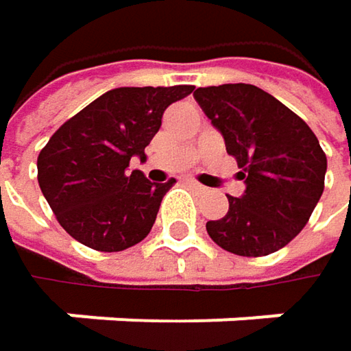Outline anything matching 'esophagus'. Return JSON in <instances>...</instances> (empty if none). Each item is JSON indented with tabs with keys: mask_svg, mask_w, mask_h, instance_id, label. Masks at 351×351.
<instances>
[{
	"mask_svg": "<svg viewBox=\"0 0 351 351\" xmlns=\"http://www.w3.org/2000/svg\"><path fill=\"white\" fill-rule=\"evenodd\" d=\"M186 184H189L191 189H195L197 193H207V189H205L203 184H199L197 180H193V178H189V180H186Z\"/></svg>",
	"mask_w": 351,
	"mask_h": 351,
	"instance_id": "1",
	"label": "esophagus"
}]
</instances>
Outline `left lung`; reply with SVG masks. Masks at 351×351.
<instances>
[{
	"mask_svg": "<svg viewBox=\"0 0 351 351\" xmlns=\"http://www.w3.org/2000/svg\"><path fill=\"white\" fill-rule=\"evenodd\" d=\"M193 97L221 132L245 182L242 197H228V213L207 221L209 238L247 258L285 247L307 226L325 186L327 158L313 130L254 85L199 87Z\"/></svg>",
	"mask_w": 351,
	"mask_h": 351,
	"instance_id": "8db88e82",
	"label": "left lung"
}]
</instances>
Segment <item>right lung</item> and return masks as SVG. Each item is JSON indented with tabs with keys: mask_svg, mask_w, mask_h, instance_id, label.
<instances>
[{
	"mask_svg": "<svg viewBox=\"0 0 351 351\" xmlns=\"http://www.w3.org/2000/svg\"><path fill=\"white\" fill-rule=\"evenodd\" d=\"M193 85L111 89L66 119L38 154V184L69 236L97 252H121L152 230L175 184L130 171L156 136L165 109Z\"/></svg>",
	"mask_w": 351,
	"mask_h": 351,
	"instance_id": "add662e5",
	"label": "right lung"
}]
</instances>
